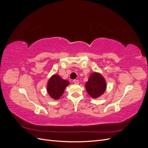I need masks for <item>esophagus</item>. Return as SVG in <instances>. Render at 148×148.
I'll return each mask as SVG.
<instances>
[{
    "mask_svg": "<svg viewBox=\"0 0 148 148\" xmlns=\"http://www.w3.org/2000/svg\"><path fill=\"white\" fill-rule=\"evenodd\" d=\"M73 83L75 84H78L79 83V81H78V80H77V79H74L73 80Z\"/></svg>",
    "mask_w": 148,
    "mask_h": 148,
    "instance_id": "34e87169",
    "label": "esophagus"
}]
</instances>
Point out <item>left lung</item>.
<instances>
[{
  "label": "left lung",
  "mask_w": 148,
  "mask_h": 148,
  "mask_svg": "<svg viewBox=\"0 0 148 148\" xmlns=\"http://www.w3.org/2000/svg\"><path fill=\"white\" fill-rule=\"evenodd\" d=\"M85 88L89 96L94 99H97L106 91V81L100 73L95 71L89 75L88 81L85 84Z\"/></svg>",
  "instance_id": "8db88e82"
}]
</instances>
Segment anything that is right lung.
Segmentation results:
<instances>
[{
  "label": "right lung",
  "mask_w": 148,
  "mask_h": 148,
  "mask_svg": "<svg viewBox=\"0 0 148 148\" xmlns=\"http://www.w3.org/2000/svg\"><path fill=\"white\" fill-rule=\"evenodd\" d=\"M68 80L62 78L59 75L54 74L49 79L47 84L48 95L53 99L58 100L64 92L65 89L69 85Z\"/></svg>",
  "instance_id": "1"
}]
</instances>
